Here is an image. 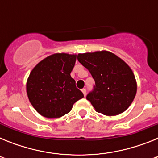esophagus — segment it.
<instances>
[{
	"label": "esophagus",
	"instance_id": "esophagus-1",
	"mask_svg": "<svg viewBox=\"0 0 158 158\" xmlns=\"http://www.w3.org/2000/svg\"><path fill=\"white\" fill-rule=\"evenodd\" d=\"M81 91H82V93H83L84 96H86V89H82Z\"/></svg>",
	"mask_w": 158,
	"mask_h": 158
}]
</instances>
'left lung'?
<instances>
[{
	"instance_id": "left-lung-1",
	"label": "left lung",
	"mask_w": 158,
	"mask_h": 158,
	"mask_svg": "<svg viewBox=\"0 0 158 158\" xmlns=\"http://www.w3.org/2000/svg\"><path fill=\"white\" fill-rule=\"evenodd\" d=\"M77 60L89 69L95 81L86 99L96 111L106 115L126 111L137 92L135 75L127 64L108 51L79 54Z\"/></svg>"
}]
</instances>
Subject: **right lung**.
I'll return each instance as SVG.
<instances>
[{
	"label": "right lung",
	"instance_id": "obj_1",
	"mask_svg": "<svg viewBox=\"0 0 158 158\" xmlns=\"http://www.w3.org/2000/svg\"><path fill=\"white\" fill-rule=\"evenodd\" d=\"M77 55L54 54L38 63L27 81L31 105L43 116L59 118L69 113L84 95L70 76Z\"/></svg>",
	"mask_w": 158,
	"mask_h": 158
}]
</instances>
